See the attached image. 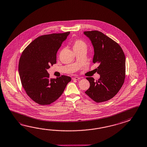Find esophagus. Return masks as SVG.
<instances>
[{
    "label": "esophagus",
    "instance_id": "34e87169",
    "mask_svg": "<svg viewBox=\"0 0 147 147\" xmlns=\"http://www.w3.org/2000/svg\"><path fill=\"white\" fill-rule=\"evenodd\" d=\"M73 80H80V78H79V77H78V76H75V77H74V78H72Z\"/></svg>",
    "mask_w": 147,
    "mask_h": 147
}]
</instances>
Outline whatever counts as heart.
I'll list each match as a JSON object with an SVG mask.
<instances>
[{
  "mask_svg": "<svg viewBox=\"0 0 147 147\" xmlns=\"http://www.w3.org/2000/svg\"><path fill=\"white\" fill-rule=\"evenodd\" d=\"M73 49H80L81 48H86V44L84 42L80 39H76L74 40L73 43Z\"/></svg>",
  "mask_w": 147,
  "mask_h": 147,
  "instance_id": "obj_1",
  "label": "heart"
}]
</instances>
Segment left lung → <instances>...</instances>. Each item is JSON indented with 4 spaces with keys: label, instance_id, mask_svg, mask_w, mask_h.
I'll list each match as a JSON object with an SVG mask.
<instances>
[{
    "label": "left lung",
    "instance_id": "8db88e82",
    "mask_svg": "<svg viewBox=\"0 0 147 147\" xmlns=\"http://www.w3.org/2000/svg\"><path fill=\"white\" fill-rule=\"evenodd\" d=\"M84 34L91 41L94 54L93 63H98L96 81L86 78L90 86L85 93L96 102L107 101L113 98L121 88L125 76V57L120 46L98 30L86 31Z\"/></svg>",
    "mask_w": 147,
    "mask_h": 147
}]
</instances>
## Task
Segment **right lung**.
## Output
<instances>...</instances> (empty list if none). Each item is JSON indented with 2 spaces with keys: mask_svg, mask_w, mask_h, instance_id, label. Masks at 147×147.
Returning a JSON list of instances; mask_svg holds the SVG:
<instances>
[{
  "mask_svg": "<svg viewBox=\"0 0 147 147\" xmlns=\"http://www.w3.org/2000/svg\"><path fill=\"white\" fill-rule=\"evenodd\" d=\"M70 32L39 36L24 50L20 57L18 71L23 88L30 98L45 105L55 101L62 94L69 76L49 78L47 69L56 63V54Z\"/></svg>",
  "mask_w": 147,
  "mask_h": 147,
  "instance_id": "right-lung-1",
  "label": "right lung"
}]
</instances>
